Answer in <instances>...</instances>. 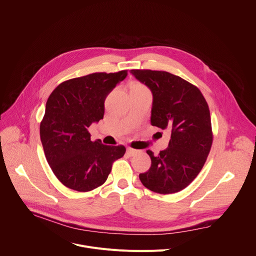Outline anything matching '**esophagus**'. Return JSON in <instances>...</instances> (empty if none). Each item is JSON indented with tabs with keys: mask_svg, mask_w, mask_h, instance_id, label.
I'll use <instances>...</instances> for the list:
<instances>
[{
	"mask_svg": "<svg viewBox=\"0 0 256 256\" xmlns=\"http://www.w3.org/2000/svg\"><path fill=\"white\" fill-rule=\"evenodd\" d=\"M138 153V150H134V149H132V148H128L126 149V154L128 155V156H134V155H136Z\"/></svg>",
	"mask_w": 256,
	"mask_h": 256,
	"instance_id": "34e87169",
	"label": "esophagus"
}]
</instances>
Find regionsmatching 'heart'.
<instances>
[{"label":"heart","mask_w":256,"mask_h":256,"mask_svg":"<svg viewBox=\"0 0 256 256\" xmlns=\"http://www.w3.org/2000/svg\"><path fill=\"white\" fill-rule=\"evenodd\" d=\"M132 88H136V89H146L142 85H140V84H134V85H132ZM147 90V89H146Z\"/></svg>","instance_id":"1"}]
</instances>
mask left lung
<instances>
[{
	"label": "left lung",
	"instance_id": "obj_1",
	"mask_svg": "<svg viewBox=\"0 0 256 256\" xmlns=\"http://www.w3.org/2000/svg\"><path fill=\"white\" fill-rule=\"evenodd\" d=\"M153 94L151 124L170 130L168 148L158 156L147 151L152 164L140 174L144 188L161 194L186 188L200 172L212 142L208 105L198 87L164 70H130Z\"/></svg>",
	"mask_w": 256,
	"mask_h": 256
}]
</instances>
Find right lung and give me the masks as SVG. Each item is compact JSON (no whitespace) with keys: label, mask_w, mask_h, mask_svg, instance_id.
Instances as JSON below:
<instances>
[{"label":"right lung","mask_w":256,"mask_h":256,"mask_svg":"<svg viewBox=\"0 0 256 256\" xmlns=\"http://www.w3.org/2000/svg\"><path fill=\"white\" fill-rule=\"evenodd\" d=\"M128 76V70L93 72L60 84L50 95L40 122L46 158L62 184L77 192L102 186L124 146L92 142L88 128L104 116V101Z\"/></svg>","instance_id":"right-lung-1"}]
</instances>
